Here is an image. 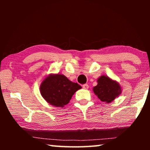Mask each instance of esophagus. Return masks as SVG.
I'll return each mask as SVG.
<instances>
[{
  "label": "esophagus",
  "mask_w": 150,
  "mask_h": 150,
  "mask_svg": "<svg viewBox=\"0 0 150 150\" xmlns=\"http://www.w3.org/2000/svg\"><path fill=\"white\" fill-rule=\"evenodd\" d=\"M83 88H85V89H88V85L87 84H85L83 85Z\"/></svg>",
  "instance_id": "esophagus-1"
}]
</instances>
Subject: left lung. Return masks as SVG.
<instances>
[{"mask_svg":"<svg viewBox=\"0 0 150 150\" xmlns=\"http://www.w3.org/2000/svg\"><path fill=\"white\" fill-rule=\"evenodd\" d=\"M93 91L101 101L110 103L121 95L122 87L116 81L106 75H101L97 79V85Z\"/></svg>","mask_w":150,"mask_h":150,"instance_id":"1","label":"left lung"}]
</instances>
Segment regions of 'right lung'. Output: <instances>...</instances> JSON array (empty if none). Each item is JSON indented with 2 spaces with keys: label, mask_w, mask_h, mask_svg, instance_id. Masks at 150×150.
I'll use <instances>...</instances> for the list:
<instances>
[{
  "label": "right lung",
  "mask_w": 150,
  "mask_h": 150,
  "mask_svg": "<svg viewBox=\"0 0 150 150\" xmlns=\"http://www.w3.org/2000/svg\"><path fill=\"white\" fill-rule=\"evenodd\" d=\"M81 88L64 75L50 73L42 81L40 91L42 97L50 105L63 108L69 103L76 91Z\"/></svg>",
  "instance_id": "1"
}]
</instances>
